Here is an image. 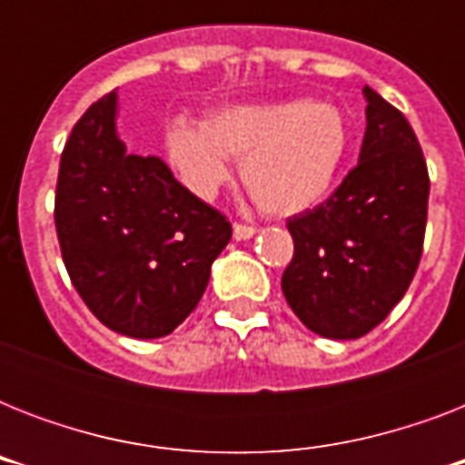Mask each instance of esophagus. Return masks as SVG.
Segmentation results:
<instances>
[{
  "instance_id": "1",
  "label": "esophagus",
  "mask_w": 465,
  "mask_h": 465,
  "mask_svg": "<svg viewBox=\"0 0 465 465\" xmlns=\"http://www.w3.org/2000/svg\"><path fill=\"white\" fill-rule=\"evenodd\" d=\"M255 233V226L251 224H233V239L236 241H246Z\"/></svg>"
}]
</instances>
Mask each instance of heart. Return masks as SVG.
I'll return each mask as SVG.
<instances>
[{
    "mask_svg": "<svg viewBox=\"0 0 465 465\" xmlns=\"http://www.w3.org/2000/svg\"><path fill=\"white\" fill-rule=\"evenodd\" d=\"M168 154L190 188L210 195L241 161V178L268 214L290 217L323 203L350 152L345 115L331 104L233 105L204 115L200 127L175 123Z\"/></svg>",
    "mask_w": 465,
    "mask_h": 465,
    "instance_id": "1",
    "label": "heart"
}]
</instances>
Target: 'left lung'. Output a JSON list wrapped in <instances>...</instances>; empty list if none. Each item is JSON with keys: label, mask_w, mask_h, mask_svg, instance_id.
<instances>
[{"label": "left lung", "mask_w": 465, "mask_h": 465, "mask_svg": "<svg viewBox=\"0 0 465 465\" xmlns=\"http://www.w3.org/2000/svg\"><path fill=\"white\" fill-rule=\"evenodd\" d=\"M360 163L325 203L287 222L294 255L282 275L287 304L309 331L354 340L389 316L422 255L430 175L411 123L364 86Z\"/></svg>", "instance_id": "1"}]
</instances>
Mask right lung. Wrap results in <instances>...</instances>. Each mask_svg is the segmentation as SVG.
<instances>
[{"label":"right lung","mask_w":465,"mask_h":465,"mask_svg":"<svg viewBox=\"0 0 465 465\" xmlns=\"http://www.w3.org/2000/svg\"><path fill=\"white\" fill-rule=\"evenodd\" d=\"M115 91L72 127L54 190L69 280L91 313L127 338H163L190 316L232 224L159 156L127 154Z\"/></svg>","instance_id":"add662e5"}]
</instances>
